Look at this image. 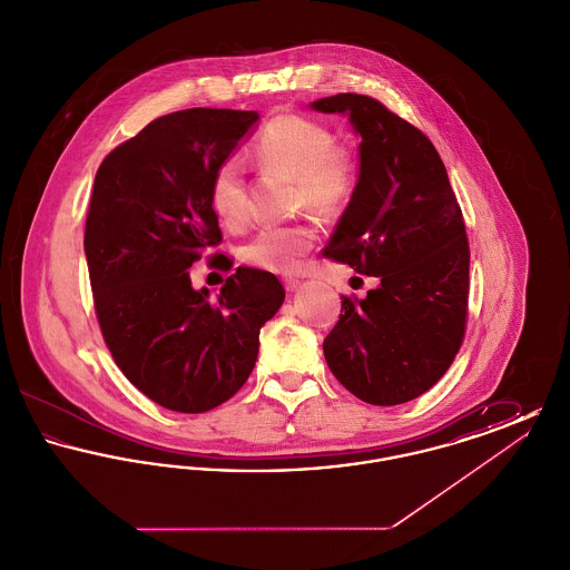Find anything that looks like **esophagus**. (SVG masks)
<instances>
[{"mask_svg":"<svg viewBox=\"0 0 570 570\" xmlns=\"http://www.w3.org/2000/svg\"><path fill=\"white\" fill-rule=\"evenodd\" d=\"M284 286H286V291H288V293H297L301 282L295 279V277H286V279H284Z\"/></svg>","mask_w":570,"mask_h":570,"instance_id":"esophagus-1","label":"esophagus"}]
</instances>
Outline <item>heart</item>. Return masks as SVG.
Here are the masks:
<instances>
[{
    "instance_id": "b5f03b06",
    "label": "heart",
    "mask_w": 570,
    "mask_h": 570,
    "mask_svg": "<svg viewBox=\"0 0 570 570\" xmlns=\"http://www.w3.org/2000/svg\"><path fill=\"white\" fill-rule=\"evenodd\" d=\"M333 130L305 115L284 112L267 121L256 136V160L295 177L297 207H309L321 216H337L351 203L358 184V163L348 147L337 145ZM209 205L219 222L244 228L247 212L245 166L237 156L217 164L209 184ZM316 242L307 222L267 226L242 249V258L256 269L295 273Z\"/></svg>"
}]
</instances>
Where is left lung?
I'll list each match as a JSON object with an SVG mask.
<instances>
[{"mask_svg": "<svg viewBox=\"0 0 570 570\" xmlns=\"http://www.w3.org/2000/svg\"><path fill=\"white\" fill-rule=\"evenodd\" d=\"M348 115L361 136L358 184L325 254L379 277L367 297L342 295L326 365L358 400L397 406L430 391L460 353L470 247L458 196L432 140L376 98L312 102Z\"/></svg>", "mask_w": 570, "mask_h": 570, "instance_id": "8db88e82", "label": "left lung"}]
</instances>
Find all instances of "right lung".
Listing matches in <instances>:
<instances>
[{
  "mask_svg": "<svg viewBox=\"0 0 570 570\" xmlns=\"http://www.w3.org/2000/svg\"><path fill=\"white\" fill-rule=\"evenodd\" d=\"M256 121V110L168 112L96 173L82 245L102 337L124 376L175 412H207L244 386L286 295L261 269L239 267L217 297L188 273L222 242L212 175Z\"/></svg>",
  "mask_w": 570,
  "mask_h": 570,
  "instance_id": "1",
  "label": "right lung"
}]
</instances>
